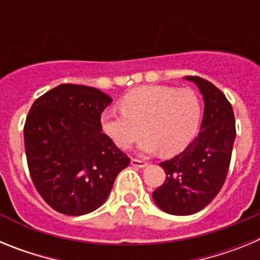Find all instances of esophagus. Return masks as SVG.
Returning <instances> with one entry per match:
<instances>
[{
  "mask_svg": "<svg viewBox=\"0 0 260 260\" xmlns=\"http://www.w3.org/2000/svg\"><path fill=\"white\" fill-rule=\"evenodd\" d=\"M132 165L133 167L144 168L147 167V162L143 161V160H139V158H132Z\"/></svg>",
  "mask_w": 260,
  "mask_h": 260,
  "instance_id": "esophagus-1",
  "label": "esophagus"
}]
</instances>
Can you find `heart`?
<instances>
[{"label":"heart","mask_w":260,"mask_h":260,"mask_svg":"<svg viewBox=\"0 0 260 260\" xmlns=\"http://www.w3.org/2000/svg\"><path fill=\"white\" fill-rule=\"evenodd\" d=\"M121 112H105L102 128L117 147L127 150L142 133V152L160 151L173 156L191 143L198 134L203 105L192 88L143 86L119 100ZM144 128L142 129L141 127Z\"/></svg>","instance_id":"b5f03b06"}]
</instances>
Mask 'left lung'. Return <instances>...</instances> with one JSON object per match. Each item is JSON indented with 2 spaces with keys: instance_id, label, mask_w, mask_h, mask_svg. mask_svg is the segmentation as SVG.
<instances>
[{
  "instance_id": "8db88e82",
  "label": "left lung",
  "mask_w": 260,
  "mask_h": 260,
  "mask_svg": "<svg viewBox=\"0 0 260 260\" xmlns=\"http://www.w3.org/2000/svg\"><path fill=\"white\" fill-rule=\"evenodd\" d=\"M186 79L194 82L203 95L201 132L183 152L160 164L167 178L152 194L164 212L177 216L203 210L219 194L236 139L233 108L224 93L201 77L189 75Z\"/></svg>"
}]
</instances>
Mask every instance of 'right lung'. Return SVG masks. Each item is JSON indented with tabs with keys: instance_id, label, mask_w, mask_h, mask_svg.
Masks as SVG:
<instances>
[{
	"instance_id": "obj_1",
	"label": "right lung",
	"mask_w": 260,
	"mask_h": 260,
	"mask_svg": "<svg viewBox=\"0 0 260 260\" xmlns=\"http://www.w3.org/2000/svg\"><path fill=\"white\" fill-rule=\"evenodd\" d=\"M112 103L93 87L65 83L36 99L24 123L32 182L53 210L79 216L107 201L117 174L130 164L102 133V113Z\"/></svg>"
}]
</instances>
